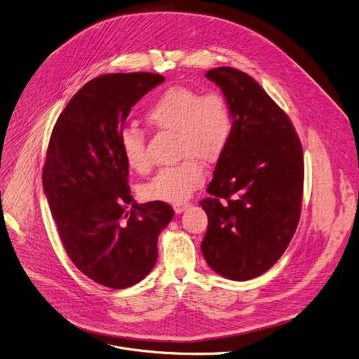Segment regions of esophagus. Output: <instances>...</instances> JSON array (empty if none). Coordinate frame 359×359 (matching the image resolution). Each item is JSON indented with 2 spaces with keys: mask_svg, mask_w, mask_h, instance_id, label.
Returning a JSON list of instances; mask_svg holds the SVG:
<instances>
[{
  "mask_svg": "<svg viewBox=\"0 0 359 359\" xmlns=\"http://www.w3.org/2000/svg\"><path fill=\"white\" fill-rule=\"evenodd\" d=\"M187 207H190V204H176L173 205V210L176 214H182Z\"/></svg>",
  "mask_w": 359,
  "mask_h": 359,
  "instance_id": "obj_1",
  "label": "esophagus"
}]
</instances>
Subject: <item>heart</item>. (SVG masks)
I'll list each match as a JSON object with an SVG mask.
<instances>
[{
  "label": "heart",
  "mask_w": 359,
  "mask_h": 359,
  "mask_svg": "<svg viewBox=\"0 0 359 359\" xmlns=\"http://www.w3.org/2000/svg\"><path fill=\"white\" fill-rule=\"evenodd\" d=\"M147 120L161 131L177 134V152L183 161L161 169L142 189L148 200L180 204L205 182L203 163H217L226 152L233 135V113L225 96L217 92L173 86L166 89L148 109ZM118 147L127 165L145 172L151 166L144 131L124 127Z\"/></svg>",
  "instance_id": "heart-1"
}]
</instances>
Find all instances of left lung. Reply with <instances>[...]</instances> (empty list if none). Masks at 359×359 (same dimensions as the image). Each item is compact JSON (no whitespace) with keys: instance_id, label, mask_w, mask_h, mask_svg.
Masks as SVG:
<instances>
[{"instance_id":"1","label":"left lung","mask_w":359,"mask_h":359,"mask_svg":"<svg viewBox=\"0 0 359 359\" xmlns=\"http://www.w3.org/2000/svg\"><path fill=\"white\" fill-rule=\"evenodd\" d=\"M215 82L233 113V135L200 201L208 228L201 242L219 276L248 281L270 270L288 248L301 217L304 152L281 107L248 74L218 67Z\"/></svg>"}]
</instances>
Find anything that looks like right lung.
Wrapping results in <instances>:
<instances>
[{"instance_id": "right-lung-1", "label": "right lung", "mask_w": 359, "mask_h": 359, "mask_svg": "<svg viewBox=\"0 0 359 359\" xmlns=\"http://www.w3.org/2000/svg\"><path fill=\"white\" fill-rule=\"evenodd\" d=\"M163 81L151 72L100 75L72 96L50 137L43 190L61 242L75 267L107 288L151 273L158 236L175 215L166 203L133 201L118 147L131 107Z\"/></svg>"}]
</instances>
